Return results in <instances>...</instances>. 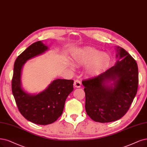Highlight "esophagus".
<instances>
[{
	"mask_svg": "<svg viewBox=\"0 0 147 147\" xmlns=\"http://www.w3.org/2000/svg\"><path fill=\"white\" fill-rule=\"evenodd\" d=\"M74 86L76 88H80L81 86V82L79 80H76L74 82Z\"/></svg>",
	"mask_w": 147,
	"mask_h": 147,
	"instance_id": "esophagus-1",
	"label": "esophagus"
}]
</instances>
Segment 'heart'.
I'll return each instance as SVG.
<instances>
[{"label":"heart","instance_id":"obj_1","mask_svg":"<svg viewBox=\"0 0 147 147\" xmlns=\"http://www.w3.org/2000/svg\"><path fill=\"white\" fill-rule=\"evenodd\" d=\"M76 64L84 65L91 62L87 68V72L95 74L104 69L109 65L110 56L107 53H100L92 48H85L76 52L73 55Z\"/></svg>","mask_w":147,"mask_h":147}]
</instances>
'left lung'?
<instances>
[{"instance_id": "left-lung-1", "label": "left lung", "mask_w": 147, "mask_h": 147, "mask_svg": "<svg viewBox=\"0 0 147 147\" xmlns=\"http://www.w3.org/2000/svg\"><path fill=\"white\" fill-rule=\"evenodd\" d=\"M117 61L105 72L82 82L85 110L100 123L119 120L125 115L137 93L139 79L136 62L123 48L116 46Z\"/></svg>"}]
</instances>
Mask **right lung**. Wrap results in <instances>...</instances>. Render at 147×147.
Wrapping results in <instances>:
<instances>
[{
  "label": "right lung",
  "instance_id": "add662e5",
  "mask_svg": "<svg viewBox=\"0 0 147 147\" xmlns=\"http://www.w3.org/2000/svg\"><path fill=\"white\" fill-rule=\"evenodd\" d=\"M49 48L42 41L32 43L16 59L14 65L12 92L20 113L27 120L48 125L62 115L65 100L73 91V80L57 79L39 93H30L22 86V73L25 63L42 55Z\"/></svg>",
  "mask_w": 147,
  "mask_h": 147
}]
</instances>
